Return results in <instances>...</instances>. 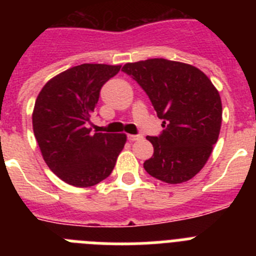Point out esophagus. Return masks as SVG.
Returning <instances> with one entry per match:
<instances>
[{"instance_id":"obj_1","label":"esophagus","mask_w":256,"mask_h":256,"mask_svg":"<svg viewBox=\"0 0 256 256\" xmlns=\"http://www.w3.org/2000/svg\"><path fill=\"white\" fill-rule=\"evenodd\" d=\"M144 137H142L141 134H128V140H130V142H134V141H140V140H142Z\"/></svg>"}]
</instances>
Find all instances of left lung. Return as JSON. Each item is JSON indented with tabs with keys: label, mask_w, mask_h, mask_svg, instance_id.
<instances>
[{
	"label": "left lung",
	"mask_w": 256,
	"mask_h": 256,
	"mask_svg": "<svg viewBox=\"0 0 256 256\" xmlns=\"http://www.w3.org/2000/svg\"><path fill=\"white\" fill-rule=\"evenodd\" d=\"M150 98L164 130L146 138L154 155L144 162L156 180L176 184L195 177L216 144L222 124L219 92L200 69L166 58L128 62L122 68Z\"/></svg>",
	"instance_id": "left-lung-1"
}]
</instances>
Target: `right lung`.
I'll return each instance as SVG.
<instances>
[{
  "label": "right lung",
  "instance_id": "add662e5",
  "mask_svg": "<svg viewBox=\"0 0 256 256\" xmlns=\"http://www.w3.org/2000/svg\"><path fill=\"white\" fill-rule=\"evenodd\" d=\"M120 65L82 64L54 76L38 94L33 130L44 160L60 180L91 187L112 174L126 137L88 128L100 91Z\"/></svg>",
  "mask_w": 256,
  "mask_h": 256
}]
</instances>
